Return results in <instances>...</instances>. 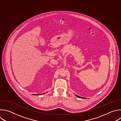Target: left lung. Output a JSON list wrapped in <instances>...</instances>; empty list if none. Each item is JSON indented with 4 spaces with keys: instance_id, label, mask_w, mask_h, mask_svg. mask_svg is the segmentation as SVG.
Masks as SVG:
<instances>
[{
    "instance_id": "obj_1",
    "label": "left lung",
    "mask_w": 121,
    "mask_h": 121,
    "mask_svg": "<svg viewBox=\"0 0 121 121\" xmlns=\"http://www.w3.org/2000/svg\"><path fill=\"white\" fill-rule=\"evenodd\" d=\"M76 95V96H77V97H78V98H83V97H80V96H78V95Z\"/></svg>"
}]
</instances>
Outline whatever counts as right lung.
I'll use <instances>...</instances> for the list:
<instances>
[{
  "label": "right lung",
  "mask_w": 121,
  "mask_h": 121,
  "mask_svg": "<svg viewBox=\"0 0 121 121\" xmlns=\"http://www.w3.org/2000/svg\"><path fill=\"white\" fill-rule=\"evenodd\" d=\"M41 95V94H37H37H34V95Z\"/></svg>",
  "instance_id": "obj_1"
}]
</instances>
